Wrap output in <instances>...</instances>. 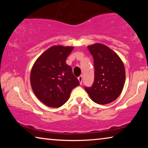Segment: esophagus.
Instances as JSON below:
<instances>
[{
	"label": "esophagus",
	"mask_w": 148,
	"mask_h": 148,
	"mask_svg": "<svg viewBox=\"0 0 148 148\" xmlns=\"http://www.w3.org/2000/svg\"><path fill=\"white\" fill-rule=\"evenodd\" d=\"M78 80H79V84H80V85H82V82H83V77L82 76H79L78 77Z\"/></svg>",
	"instance_id": "1"
}]
</instances>
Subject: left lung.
Listing matches in <instances>:
<instances>
[{
  "instance_id": "left-lung-1",
  "label": "left lung",
  "mask_w": 148,
  "mask_h": 148,
  "mask_svg": "<svg viewBox=\"0 0 148 148\" xmlns=\"http://www.w3.org/2000/svg\"><path fill=\"white\" fill-rule=\"evenodd\" d=\"M88 48L94 58V81L92 86L84 88L94 102L108 104L120 96L124 87V64L119 56L104 44H95Z\"/></svg>"
}]
</instances>
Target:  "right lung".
<instances>
[{"mask_svg": "<svg viewBox=\"0 0 148 148\" xmlns=\"http://www.w3.org/2000/svg\"><path fill=\"white\" fill-rule=\"evenodd\" d=\"M72 46H54L36 60L31 71L30 82L36 97L49 107L58 108L70 98L72 90L79 85L66 59Z\"/></svg>", "mask_w": 148, "mask_h": 148, "instance_id": "1", "label": "right lung"}]
</instances>
